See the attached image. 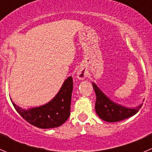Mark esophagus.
Returning a JSON list of instances; mask_svg holds the SVG:
<instances>
[{
	"instance_id": "esophagus-1",
	"label": "esophagus",
	"mask_w": 152,
	"mask_h": 152,
	"mask_svg": "<svg viewBox=\"0 0 152 152\" xmlns=\"http://www.w3.org/2000/svg\"><path fill=\"white\" fill-rule=\"evenodd\" d=\"M76 76H77V78L79 79L83 80L86 76H87V72H86V70H84V69L80 68L79 70H78L77 73H76Z\"/></svg>"
}]
</instances>
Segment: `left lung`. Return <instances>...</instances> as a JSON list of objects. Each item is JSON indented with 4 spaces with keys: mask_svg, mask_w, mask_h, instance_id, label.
Segmentation results:
<instances>
[{
    "mask_svg": "<svg viewBox=\"0 0 152 152\" xmlns=\"http://www.w3.org/2000/svg\"><path fill=\"white\" fill-rule=\"evenodd\" d=\"M93 85V90L96 96V112L99 117L107 122H117L123 121L135 115L141 108L142 104L135 108H128L115 103L97 87L95 83Z\"/></svg>",
    "mask_w": 152,
    "mask_h": 152,
    "instance_id": "left-lung-1",
    "label": "left lung"
}]
</instances>
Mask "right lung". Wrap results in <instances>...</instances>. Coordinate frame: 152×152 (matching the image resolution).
<instances>
[{
	"mask_svg": "<svg viewBox=\"0 0 152 152\" xmlns=\"http://www.w3.org/2000/svg\"><path fill=\"white\" fill-rule=\"evenodd\" d=\"M73 78L64 82L59 93L48 103L29 110H23L11 100L16 111L27 122L41 129L58 127L67 120L70 113V103L73 91Z\"/></svg>",
	"mask_w": 152,
	"mask_h": 152,
	"instance_id": "right-lung-1",
	"label": "right lung"
}]
</instances>
